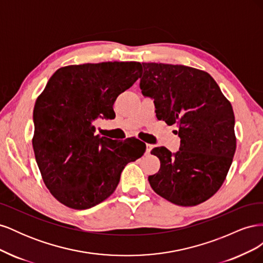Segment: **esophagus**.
I'll list each match as a JSON object with an SVG mask.
<instances>
[{
	"instance_id": "34e87169",
	"label": "esophagus",
	"mask_w": 263,
	"mask_h": 263,
	"mask_svg": "<svg viewBox=\"0 0 263 263\" xmlns=\"http://www.w3.org/2000/svg\"><path fill=\"white\" fill-rule=\"evenodd\" d=\"M151 149H153V146L149 145V144H147V145H146V155H149V154H150Z\"/></svg>"
}]
</instances>
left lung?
<instances>
[{
  "mask_svg": "<svg viewBox=\"0 0 263 263\" xmlns=\"http://www.w3.org/2000/svg\"><path fill=\"white\" fill-rule=\"evenodd\" d=\"M140 89L155 100L156 115L177 125L180 150L157 147L158 173L148 181L155 192L176 205L209 200L224 183L236 151L235 115L216 81L203 70L144 62Z\"/></svg>",
  "mask_w": 263,
  "mask_h": 263,
  "instance_id": "obj_1",
  "label": "left lung"
}]
</instances>
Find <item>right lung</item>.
Instances as JSON below:
<instances>
[{"mask_svg":"<svg viewBox=\"0 0 263 263\" xmlns=\"http://www.w3.org/2000/svg\"><path fill=\"white\" fill-rule=\"evenodd\" d=\"M140 72L141 63L136 61L61 67L37 98L36 162L47 189L67 208L86 210L105 201L125 165L144 155L146 145L130 147L136 139L101 137L93 125L100 117L114 118V102Z\"/></svg>","mask_w":263,"mask_h":263,"instance_id":"obj_1","label":"right lung"}]
</instances>
